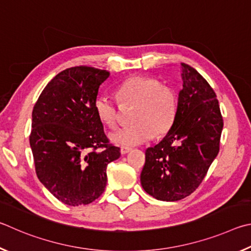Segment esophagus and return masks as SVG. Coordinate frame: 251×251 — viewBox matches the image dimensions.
Wrapping results in <instances>:
<instances>
[{
    "label": "esophagus",
    "instance_id": "esophagus-1",
    "mask_svg": "<svg viewBox=\"0 0 251 251\" xmlns=\"http://www.w3.org/2000/svg\"><path fill=\"white\" fill-rule=\"evenodd\" d=\"M131 150H132V149L131 148H128V147H121V149H120V152H121V154H126V153H129Z\"/></svg>",
    "mask_w": 251,
    "mask_h": 251
}]
</instances>
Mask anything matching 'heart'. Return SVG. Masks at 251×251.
I'll use <instances>...</instances> for the list:
<instances>
[{
    "instance_id": "b5f03b06",
    "label": "heart",
    "mask_w": 251,
    "mask_h": 251,
    "mask_svg": "<svg viewBox=\"0 0 251 251\" xmlns=\"http://www.w3.org/2000/svg\"><path fill=\"white\" fill-rule=\"evenodd\" d=\"M122 104L134 105L131 121L133 125L118 129L110 135L113 143L134 147L168 133L178 111V96L172 87L162 85L159 79L134 75L126 78L116 88ZM94 109L99 121L108 128L118 123V107L107 96L95 100Z\"/></svg>"
}]
</instances>
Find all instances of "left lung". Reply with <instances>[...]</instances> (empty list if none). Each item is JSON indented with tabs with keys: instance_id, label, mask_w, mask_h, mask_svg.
<instances>
[{
	"instance_id": "obj_1",
	"label": "left lung",
	"mask_w": 251,
	"mask_h": 251,
	"mask_svg": "<svg viewBox=\"0 0 251 251\" xmlns=\"http://www.w3.org/2000/svg\"><path fill=\"white\" fill-rule=\"evenodd\" d=\"M181 67L176 119L162 141L147 150L141 173L144 191L166 201L185 199L201 185L219 152L224 126L213 88L190 65Z\"/></svg>"
}]
</instances>
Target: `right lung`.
Masks as SVG:
<instances>
[{"instance_id": "add662e5", "label": "right lung", "mask_w": 251, "mask_h": 251, "mask_svg": "<svg viewBox=\"0 0 251 251\" xmlns=\"http://www.w3.org/2000/svg\"><path fill=\"white\" fill-rule=\"evenodd\" d=\"M108 70L76 66L60 72L34 105L29 144L44 186L69 206L87 205L102 194L107 166L120 157L110 143L94 103Z\"/></svg>"}]
</instances>
